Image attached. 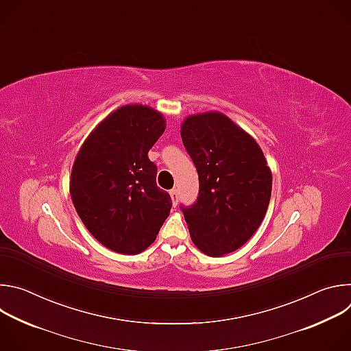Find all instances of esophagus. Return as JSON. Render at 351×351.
Here are the masks:
<instances>
[{
    "instance_id": "obj_1",
    "label": "esophagus",
    "mask_w": 351,
    "mask_h": 351,
    "mask_svg": "<svg viewBox=\"0 0 351 351\" xmlns=\"http://www.w3.org/2000/svg\"><path fill=\"white\" fill-rule=\"evenodd\" d=\"M169 194H171V198H172V204L176 207V206H178V203H179V194H178V190H176V189H173V190H171V191H169Z\"/></svg>"
}]
</instances>
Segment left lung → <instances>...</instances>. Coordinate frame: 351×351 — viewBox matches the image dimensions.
<instances>
[{
	"instance_id": "obj_1",
	"label": "left lung",
	"mask_w": 351,
	"mask_h": 351,
	"mask_svg": "<svg viewBox=\"0 0 351 351\" xmlns=\"http://www.w3.org/2000/svg\"><path fill=\"white\" fill-rule=\"evenodd\" d=\"M180 136L199 183L197 202L180 207L190 237L204 254L223 257L260 228L271 199V169L258 143L218 111L187 117Z\"/></svg>"
}]
</instances>
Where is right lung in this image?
Segmentation results:
<instances>
[{
  "mask_svg": "<svg viewBox=\"0 0 351 351\" xmlns=\"http://www.w3.org/2000/svg\"><path fill=\"white\" fill-rule=\"evenodd\" d=\"M161 112L123 106L99 122L72 167V203L87 230L107 248L138 254L169 215L171 195L157 186L148 152L165 130Z\"/></svg>",
  "mask_w": 351,
  "mask_h": 351,
  "instance_id": "obj_1",
  "label": "right lung"
}]
</instances>
